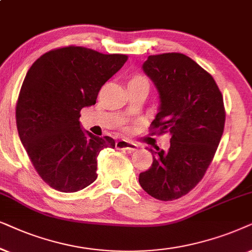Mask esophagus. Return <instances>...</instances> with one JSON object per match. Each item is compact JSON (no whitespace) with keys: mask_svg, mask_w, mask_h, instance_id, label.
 <instances>
[{"mask_svg":"<svg viewBox=\"0 0 252 252\" xmlns=\"http://www.w3.org/2000/svg\"><path fill=\"white\" fill-rule=\"evenodd\" d=\"M115 146H116V149H119V150H126V151H135V150H137V147H138L136 144L129 142V140H124V139L117 140V142L115 143Z\"/></svg>","mask_w":252,"mask_h":252,"instance_id":"34e87169","label":"esophagus"}]
</instances>
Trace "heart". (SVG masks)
Segmentation results:
<instances>
[{
    "label": "heart",
    "instance_id": "obj_1",
    "mask_svg": "<svg viewBox=\"0 0 252 252\" xmlns=\"http://www.w3.org/2000/svg\"><path fill=\"white\" fill-rule=\"evenodd\" d=\"M143 80H144V82H147V80L144 78L143 76H136V77H133V78L130 80V82H143Z\"/></svg>",
    "mask_w": 252,
    "mask_h": 252
}]
</instances>
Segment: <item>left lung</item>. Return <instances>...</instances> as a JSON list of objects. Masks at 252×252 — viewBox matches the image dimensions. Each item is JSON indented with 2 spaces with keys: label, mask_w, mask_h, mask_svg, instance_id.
<instances>
[{
  "label": "left lung",
  "mask_w": 252,
  "mask_h": 252,
  "mask_svg": "<svg viewBox=\"0 0 252 252\" xmlns=\"http://www.w3.org/2000/svg\"><path fill=\"white\" fill-rule=\"evenodd\" d=\"M158 92L159 107L151 126L169 132L168 151L147 149L153 162L139 184L159 200H174L203 179L224 126L223 99L213 77L180 53L151 55L142 65Z\"/></svg>",
  "instance_id": "obj_1"
}]
</instances>
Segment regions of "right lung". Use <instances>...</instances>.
<instances>
[{
	"label": "right lung",
	"mask_w": 252,
	"mask_h": 252,
	"mask_svg": "<svg viewBox=\"0 0 252 252\" xmlns=\"http://www.w3.org/2000/svg\"><path fill=\"white\" fill-rule=\"evenodd\" d=\"M126 60L122 54L70 46L43 54L26 73L17 129L36 172L55 190L76 192L94 182L99 153L115 147L110 137L84 130L79 117Z\"/></svg>",
	"instance_id": "obj_1"
}]
</instances>
